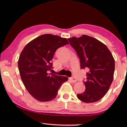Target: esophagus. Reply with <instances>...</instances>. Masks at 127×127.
I'll list each match as a JSON object with an SVG mask.
<instances>
[{
    "label": "esophagus",
    "mask_w": 127,
    "mask_h": 127,
    "mask_svg": "<svg viewBox=\"0 0 127 127\" xmlns=\"http://www.w3.org/2000/svg\"><path fill=\"white\" fill-rule=\"evenodd\" d=\"M70 80L73 83H76V82H77V79L74 78V77H71V78H70Z\"/></svg>",
    "instance_id": "obj_1"
}]
</instances>
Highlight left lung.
<instances>
[{
	"mask_svg": "<svg viewBox=\"0 0 127 127\" xmlns=\"http://www.w3.org/2000/svg\"><path fill=\"white\" fill-rule=\"evenodd\" d=\"M78 55L81 69L86 68L85 91L77 97L86 103L97 101L108 91L114 77L115 61L105 44L95 38L83 35L68 38Z\"/></svg>",
	"mask_w": 127,
	"mask_h": 127,
	"instance_id": "obj_1",
	"label": "left lung"
}]
</instances>
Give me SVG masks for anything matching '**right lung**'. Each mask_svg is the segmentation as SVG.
Masks as SVG:
<instances>
[{
  "instance_id": "right-lung-1",
  "label": "right lung",
  "mask_w": 127,
  "mask_h": 127,
  "mask_svg": "<svg viewBox=\"0 0 127 127\" xmlns=\"http://www.w3.org/2000/svg\"><path fill=\"white\" fill-rule=\"evenodd\" d=\"M65 38L44 34L25 46L19 57L18 65L21 79L31 95L41 102L57 96L62 83L68 77L48 73L53 68L51 61L55 51L68 44Z\"/></svg>"
}]
</instances>
